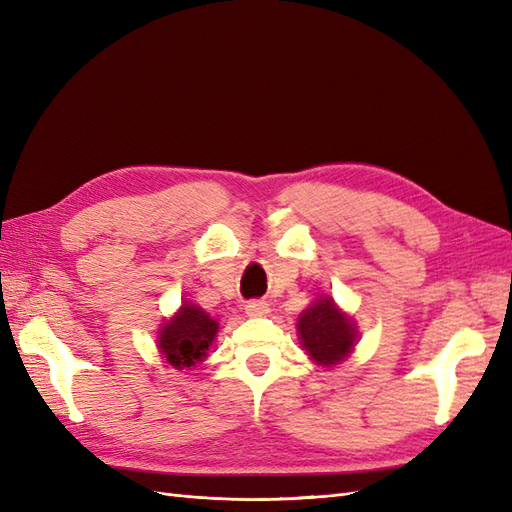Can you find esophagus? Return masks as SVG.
<instances>
[{
  "label": "esophagus",
  "mask_w": 512,
  "mask_h": 512,
  "mask_svg": "<svg viewBox=\"0 0 512 512\" xmlns=\"http://www.w3.org/2000/svg\"><path fill=\"white\" fill-rule=\"evenodd\" d=\"M245 314L250 318H260V316H267L269 314V303L262 301V299H256V301H250L245 305Z\"/></svg>",
  "instance_id": "34e87169"
}]
</instances>
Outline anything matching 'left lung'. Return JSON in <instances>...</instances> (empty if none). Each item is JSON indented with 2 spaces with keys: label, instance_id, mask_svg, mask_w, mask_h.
Segmentation results:
<instances>
[{
  "label": "left lung",
  "instance_id": "left-lung-1",
  "mask_svg": "<svg viewBox=\"0 0 512 512\" xmlns=\"http://www.w3.org/2000/svg\"><path fill=\"white\" fill-rule=\"evenodd\" d=\"M299 342L309 361L335 367L346 361L359 342V329L348 312L329 294H320L297 320Z\"/></svg>",
  "mask_w": 512,
  "mask_h": 512
}]
</instances>
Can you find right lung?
I'll use <instances>...</instances> for the list:
<instances>
[{
    "label": "right lung",
    "instance_id": "add662e5",
    "mask_svg": "<svg viewBox=\"0 0 512 512\" xmlns=\"http://www.w3.org/2000/svg\"><path fill=\"white\" fill-rule=\"evenodd\" d=\"M218 331V318L192 301H183L177 312L160 324L156 346L170 367L194 369L207 359Z\"/></svg>",
    "mask_w": 512,
    "mask_h": 512
}]
</instances>
